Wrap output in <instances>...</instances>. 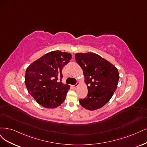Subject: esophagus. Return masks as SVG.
Returning a JSON list of instances; mask_svg holds the SVG:
<instances>
[{"instance_id": "esophagus-1", "label": "esophagus", "mask_w": 147, "mask_h": 147, "mask_svg": "<svg viewBox=\"0 0 147 147\" xmlns=\"http://www.w3.org/2000/svg\"><path fill=\"white\" fill-rule=\"evenodd\" d=\"M79 84V83L78 82H77V83L75 85H73V86H73V87H74V88H76V87H77L78 86V85Z\"/></svg>"}]
</instances>
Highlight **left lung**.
Listing matches in <instances>:
<instances>
[{
	"label": "left lung",
	"mask_w": 147,
	"mask_h": 147,
	"mask_svg": "<svg viewBox=\"0 0 147 147\" xmlns=\"http://www.w3.org/2000/svg\"><path fill=\"white\" fill-rule=\"evenodd\" d=\"M75 59L83 70L88 88L87 96L79 99L80 105L90 111L102 107L110 100L117 88L119 80L117 68L93 53H77Z\"/></svg>",
	"instance_id": "left-lung-1"
}]
</instances>
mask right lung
Masks as SVG:
<instances>
[{"label": "right lung", "instance_id": "1", "mask_svg": "<svg viewBox=\"0 0 147 147\" xmlns=\"http://www.w3.org/2000/svg\"><path fill=\"white\" fill-rule=\"evenodd\" d=\"M71 59L70 54L54 51L42 56L27 68L26 87L39 105L55 108L63 102L69 86L61 82L62 69Z\"/></svg>", "mask_w": 147, "mask_h": 147}]
</instances>
